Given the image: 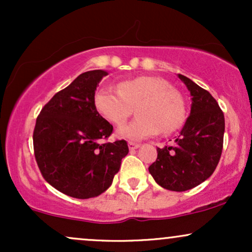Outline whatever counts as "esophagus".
Here are the masks:
<instances>
[{
	"mask_svg": "<svg viewBox=\"0 0 252 252\" xmlns=\"http://www.w3.org/2000/svg\"><path fill=\"white\" fill-rule=\"evenodd\" d=\"M128 146H129V149H130V150H135V149L140 148V144H138V143H134V142H129Z\"/></svg>",
	"mask_w": 252,
	"mask_h": 252,
	"instance_id": "34e87169",
	"label": "esophagus"
}]
</instances>
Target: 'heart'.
Listing matches in <instances>:
<instances>
[{
    "mask_svg": "<svg viewBox=\"0 0 252 252\" xmlns=\"http://www.w3.org/2000/svg\"><path fill=\"white\" fill-rule=\"evenodd\" d=\"M94 105L102 116L115 126H122L136 108L138 117L117 130V136L141 141L180 128L185 121V104L180 94L166 80L137 77L118 84V90L100 88Z\"/></svg>",
    "mask_w": 252,
    "mask_h": 252,
    "instance_id": "b5f03b06",
    "label": "heart"
}]
</instances>
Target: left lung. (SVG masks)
I'll list each match as a JSON object with an SVG mask.
<instances>
[{
  "label": "left lung",
  "instance_id": "obj_1",
  "mask_svg": "<svg viewBox=\"0 0 252 252\" xmlns=\"http://www.w3.org/2000/svg\"><path fill=\"white\" fill-rule=\"evenodd\" d=\"M190 94V112L173 146L158 148L149 173L163 189L184 192L200 185L215 172L220 158L225 120L209 91L178 74Z\"/></svg>",
  "mask_w": 252,
  "mask_h": 252
}]
</instances>
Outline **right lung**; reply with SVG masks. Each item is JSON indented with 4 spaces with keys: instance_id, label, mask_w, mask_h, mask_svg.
Returning a JSON list of instances; mask_svg holds the SVG:
<instances>
[{
    "instance_id": "right-lung-1",
    "label": "right lung",
    "mask_w": 252,
    "mask_h": 252,
    "mask_svg": "<svg viewBox=\"0 0 252 252\" xmlns=\"http://www.w3.org/2000/svg\"><path fill=\"white\" fill-rule=\"evenodd\" d=\"M105 76L104 70L82 73L54 94L36 118L33 143L40 172L51 186L72 198L105 192L129 153L124 140L100 143L112 132L94 105V91Z\"/></svg>"
}]
</instances>
